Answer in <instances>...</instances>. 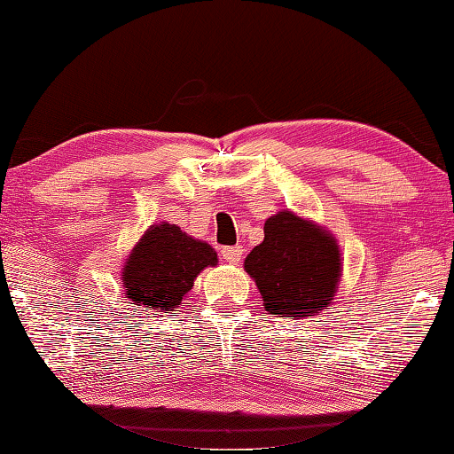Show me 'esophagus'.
Here are the masks:
<instances>
[{"label": "esophagus", "instance_id": "1", "mask_svg": "<svg viewBox=\"0 0 454 454\" xmlns=\"http://www.w3.org/2000/svg\"><path fill=\"white\" fill-rule=\"evenodd\" d=\"M220 254H222V258H224L226 262H230V264H239V262L242 261L244 250H242L240 244H236V247H224V248L220 250Z\"/></svg>", "mask_w": 454, "mask_h": 454}]
</instances>
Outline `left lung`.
Here are the masks:
<instances>
[{"label": "left lung", "instance_id": "1", "mask_svg": "<svg viewBox=\"0 0 454 454\" xmlns=\"http://www.w3.org/2000/svg\"><path fill=\"white\" fill-rule=\"evenodd\" d=\"M264 309L303 319L327 309L341 277L337 240L325 228L289 210L264 222V240L244 261Z\"/></svg>", "mask_w": 454, "mask_h": 454}]
</instances>
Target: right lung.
Wrapping results in <instances>:
<instances>
[{
    "label": "right lung",
    "mask_w": 454,
    "mask_h": 454,
    "mask_svg": "<svg viewBox=\"0 0 454 454\" xmlns=\"http://www.w3.org/2000/svg\"><path fill=\"white\" fill-rule=\"evenodd\" d=\"M215 264L218 254L210 244L163 222L151 226L135 244L121 280L131 305L165 313L182 303L206 266Z\"/></svg>",
    "instance_id": "1"
}]
</instances>
